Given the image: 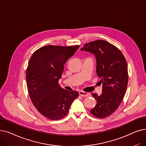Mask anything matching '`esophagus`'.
Listing matches in <instances>:
<instances>
[{
  "instance_id": "1",
  "label": "esophagus",
  "mask_w": 146,
  "mask_h": 146,
  "mask_svg": "<svg viewBox=\"0 0 146 146\" xmlns=\"http://www.w3.org/2000/svg\"><path fill=\"white\" fill-rule=\"evenodd\" d=\"M79 95L83 97H86V96H88L89 95V94L88 92H86L84 91H80L79 92Z\"/></svg>"
}]
</instances>
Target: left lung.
Segmentation results:
<instances>
[{
  "mask_svg": "<svg viewBox=\"0 0 146 146\" xmlns=\"http://www.w3.org/2000/svg\"><path fill=\"white\" fill-rule=\"evenodd\" d=\"M93 53L96 58V73L102 83V94L92 96L97 104L90 113L99 118L110 116L120 105L128 85L127 61L122 52L113 44L98 40L86 43L80 49Z\"/></svg>",
  "mask_w": 146,
  "mask_h": 146,
  "instance_id": "1",
  "label": "left lung"
}]
</instances>
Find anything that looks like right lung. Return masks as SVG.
Segmentation results:
<instances>
[{
	"mask_svg": "<svg viewBox=\"0 0 146 146\" xmlns=\"http://www.w3.org/2000/svg\"><path fill=\"white\" fill-rule=\"evenodd\" d=\"M79 47L46 45L36 50L31 57L26 72L29 98L42 115L51 120L65 117L78 92L61 88L58 80L64 66Z\"/></svg>",
	"mask_w": 146,
	"mask_h": 146,
	"instance_id": "obj_1",
	"label": "right lung"
}]
</instances>
